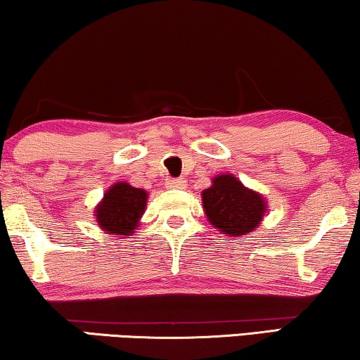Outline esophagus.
Segmentation results:
<instances>
[{
	"mask_svg": "<svg viewBox=\"0 0 360 360\" xmlns=\"http://www.w3.org/2000/svg\"><path fill=\"white\" fill-rule=\"evenodd\" d=\"M184 185L185 181L181 179H172V176H169V179L165 180V188H181Z\"/></svg>",
	"mask_w": 360,
	"mask_h": 360,
	"instance_id": "esophagus-1",
	"label": "esophagus"
}]
</instances>
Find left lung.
<instances>
[{
	"label": "left lung",
	"mask_w": 360,
	"mask_h": 360,
	"mask_svg": "<svg viewBox=\"0 0 360 360\" xmlns=\"http://www.w3.org/2000/svg\"><path fill=\"white\" fill-rule=\"evenodd\" d=\"M208 221L223 234L244 236L254 231L267 210L265 200L245 188L233 175H218L203 193Z\"/></svg>",
	"instance_id": "8db88e82"
}]
</instances>
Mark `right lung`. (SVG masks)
<instances>
[{
	"mask_svg": "<svg viewBox=\"0 0 360 360\" xmlns=\"http://www.w3.org/2000/svg\"><path fill=\"white\" fill-rule=\"evenodd\" d=\"M146 203L147 193L144 190L127 184H116L106 191L105 198L96 208V221L103 231L127 236L134 233Z\"/></svg>",
	"mask_w": 360,
	"mask_h": 360,
	"instance_id": "1",
	"label": "right lung"
}]
</instances>
